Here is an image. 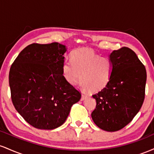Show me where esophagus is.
Returning a JSON list of instances; mask_svg holds the SVG:
<instances>
[{"label":"esophagus","instance_id":"esophagus-1","mask_svg":"<svg viewBox=\"0 0 154 154\" xmlns=\"http://www.w3.org/2000/svg\"><path fill=\"white\" fill-rule=\"evenodd\" d=\"M87 98H88V95H86L85 94H82V98H81V100H85Z\"/></svg>","mask_w":154,"mask_h":154}]
</instances>
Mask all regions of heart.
<instances>
[{"instance_id":"obj_1","label":"heart","mask_w":154,"mask_h":154,"mask_svg":"<svg viewBox=\"0 0 154 154\" xmlns=\"http://www.w3.org/2000/svg\"><path fill=\"white\" fill-rule=\"evenodd\" d=\"M71 61L62 65L63 77L70 85H77L80 79L83 89L97 92L110 82L113 63L109 58L100 56L91 49L79 48L72 52Z\"/></svg>"}]
</instances>
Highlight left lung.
<instances>
[{
	"mask_svg": "<svg viewBox=\"0 0 154 154\" xmlns=\"http://www.w3.org/2000/svg\"><path fill=\"white\" fill-rule=\"evenodd\" d=\"M109 59L112 76L106 87L93 95L96 108L91 116L101 130L115 132L128 125L140 109L147 75L144 65L129 48L113 51Z\"/></svg>",
	"mask_w": 154,
	"mask_h": 154,
	"instance_id": "obj_1",
	"label": "left lung"
}]
</instances>
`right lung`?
I'll return each mask as SVG.
<instances>
[{
	"instance_id": "obj_1",
	"label": "right lung",
	"mask_w": 154,
	"mask_h": 154,
	"mask_svg": "<svg viewBox=\"0 0 154 154\" xmlns=\"http://www.w3.org/2000/svg\"><path fill=\"white\" fill-rule=\"evenodd\" d=\"M67 48L59 43H33L21 51L9 72L12 103L32 126L54 130L66 121L81 94L62 75Z\"/></svg>"
}]
</instances>
